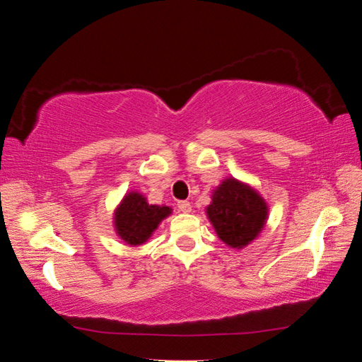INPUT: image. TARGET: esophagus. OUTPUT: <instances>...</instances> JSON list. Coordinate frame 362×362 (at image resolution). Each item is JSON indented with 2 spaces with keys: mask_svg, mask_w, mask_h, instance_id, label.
<instances>
[{
  "mask_svg": "<svg viewBox=\"0 0 362 362\" xmlns=\"http://www.w3.org/2000/svg\"><path fill=\"white\" fill-rule=\"evenodd\" d=\"M177 207H179V209L182 211V212H192V204L188 203V201H179V204H177Z\"/></svg>",
  "mask_w": 362,
  "mask_h": 362,
  "instance_id": "34e87169",
  "label": "esophagus"
}]
</instances>
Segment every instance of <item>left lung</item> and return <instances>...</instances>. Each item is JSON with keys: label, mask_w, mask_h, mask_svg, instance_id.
Segmentation results:
<instances>
[{"label": "left lung", "mask_w": 362, "mask_h": 362, "mask_svg": "<svg viewBox=\"0 0 362 362\" xmlns=\"http://www.w3.org/2000/svg\"><path fill=\"white\" fill-rule=\"evenodd\" d=\"M206 212L220 240L236 249L255 240L268 216L262 196L235 179L222 182Z\"/></svg>", "instance_id": "obj_1"}]
</instances>
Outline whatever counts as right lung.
I'll list each match as a JSON object with an SVG mask.
<instances>
[{
  "instance_id": "add662e5",
  "label": "right lung",
  "mask_w": 362,
  "mask_h": 362,
  "mask_svg": "<svg viewBox=\"0 0 362 362\" xmlns=\"http://www.w3.org/2000/svg\"><path fill=\"white\" fill-rule=\"evenodd\" d=\"M169 214L170 207L148 204L142 194L132 192L124 196L115 212V228L122 241L140 246Z\"/></svg>"
}]
</instances>
